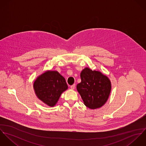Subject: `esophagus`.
Listing matches in <instances>:
<instances>
[{
	"mask_svg": "<svg viewBox=\"0 0 146 146\" xmlns=\"http://www.w3.org/2000/svg\"><path fill=\"white\" fill-rule=\"evenodd\" d=\"M75 84H74V85H72L71 86V89L72 90H74V89H75Z\"/></svg>",
	"mask_w": 146,
	"mask_h": 146,
	"instance_id": "1",
	"label": "esophagus"
}]
</instances>
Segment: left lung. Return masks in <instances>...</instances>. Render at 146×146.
<instances>
[{
  "mask_svg": "<svg viewBox=\"0 0 146 146\" xmlns=\"http://www.w3.org/2000/svg\"><path fill=\"white\" fill-rule=\"evenodd\" d=\"M82 82L77 86L84 104L90 109L102 107L107 101L111 91L109 78L99 71L85 67L80 74Z\"/></svg>",
  "mask_w": 146,
  "mask_h": 146,
  "instance_id": "left-lung-1",
  "label": "left lung"
}]
</instances>
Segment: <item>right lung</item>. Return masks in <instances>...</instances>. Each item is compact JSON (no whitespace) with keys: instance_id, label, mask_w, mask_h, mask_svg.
Masks as SVG:
<instances>
[{"instance_id":"right-lung-1","label":"right lung","mask_w":146,"mask_h":146,"mask_svg":"<svg viewBox=\"0 0 146 146\" xmlns=\"http://www.w3.org/2000/svg\"><path fill=\"white\" fill-rule=\"evenodd\" d=\"M33 88L38 99L52 107L57 104L68 86L64 77L58 71L47 70L36 78Z\"/></svg>"}]
</instances>
